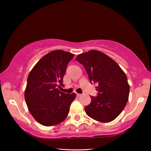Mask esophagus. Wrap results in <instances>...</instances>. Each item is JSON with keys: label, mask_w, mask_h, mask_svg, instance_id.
<instances>
[{"label": "esophagus", "mask_w": 151, "mask_h": 151, "mask_svg": "<svg viewBox=\"0 0 151 151\" xmlns=\"http://www.w3.org/2000/svg\"><path fill=\"white\" fill-rule=\"evenodd\" d=\"M80 96H81V94H80V93H76V97H80Z\"/></svg>", "instance_id": "obj_1"}]
</instances>
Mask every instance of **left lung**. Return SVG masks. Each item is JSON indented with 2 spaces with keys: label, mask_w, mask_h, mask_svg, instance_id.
Segmentation results:
<instances>
[{
  "label": "left lung",
  "mask_w": 151,
  "mask_h": 151,
  "mask_svg": "<svg viewBox=\"0 0 151 151\" xmlns=\"http://www.w3.org/2000/svg\"><path fill=\"white\" fill-rule=\"evenodd\" d=\"M76 61L84 66L90 82L97 83V97L90 96L86 114L93 119L108 123L123 110L129 99L130 86L119 65L101 51L92 50L79 54Z\"/></svg>",
  "instance_id": "8db88e82"
}]
</instances>
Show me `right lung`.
Listing matches in <instances>:
<instances>
[{"mask_svg": "<svg viewBox=\"0 0 151 151\" xmlns=\"http://www.w3.org/2000/svg\"><path fill=\"white\" fill-rule=\"evenodd\" d=\"M75 56L53 50L39 60L28 75L24 98L28 110L43 126L56 125L65 119L76 94L60 91L67 64Z\"/></svg>", "mask_w": 151, "mask_h": 151, "instance_id": "right-lung-1", "label": "right lung"}]
</instances>
